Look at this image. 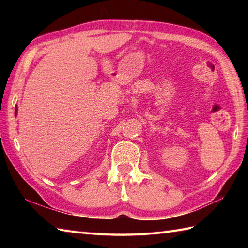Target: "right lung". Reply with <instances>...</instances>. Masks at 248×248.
<instances>
[{"label": "right lung", "mask_w": 248, "mask_h": 248, "mask_svg": "<svg viewBox=\"0 0 248 248\" xmlns=\"http://www.w3.org/2000/svg\"><path fill=\"white\" fill-rule=\"evenodd\" d=\"M17 112H18V109H17V108H16V114H17Z\"/></svg>", "instance_id": "obj_1"}]
</instances>
